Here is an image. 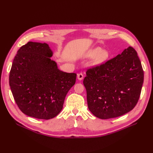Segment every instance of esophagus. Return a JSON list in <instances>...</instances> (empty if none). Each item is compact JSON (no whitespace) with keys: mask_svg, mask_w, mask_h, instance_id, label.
Returning <instances> with one entry per match:
<instances>
[{"mask_svg":"<svg viewBox=\"0 0 153 153\" xmlns=\"http://www.w3.org/2000/svg\"><path fill=\"white\" fill-rule=\"evenodd\" d=\"M77 78L79 80H82L84 78V75L82 73H79L77 74Z\"/></svg>","mask_w":153,"mask_h":153,"instance_id":"obj_1","label":"esophagus"}]
</instances>
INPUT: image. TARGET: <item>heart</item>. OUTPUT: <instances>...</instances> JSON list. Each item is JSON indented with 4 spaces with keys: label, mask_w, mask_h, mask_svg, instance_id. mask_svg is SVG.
I'll return each instance as SVG.
<instances>
[{
    "label": "heart",
    "mask_w": 153,
    "mask_h": 153,
    "mask_svg": "<svg viewBox=\"0 0 153 153\" xmlns=\"http://www.w3.org/2000/svg\"><path fill=\"white\" fill-rule=\"evenodd\" d=\"M102 50L100 48H97L91 52V55L92 56H95V55L98 54L99 53L100 54L94 61L93 62L94 64H95V65H99V64L103 63L104 61H105L107 59L108 57V53L107 51H102Z\"/></svg>",
    "instance_id": "1"
}]
</instances>
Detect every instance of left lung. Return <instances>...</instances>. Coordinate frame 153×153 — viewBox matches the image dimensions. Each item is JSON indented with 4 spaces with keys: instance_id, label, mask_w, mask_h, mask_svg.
<instances>
[{
    "instance_id": "1",
    "label": "left lung",
    "mask_w": 153,
    "mask_h": 153,
    "mask_svg": "<svg viewBox=\"0 0 153 153\" xmlns=\"http://www.w3.org/2000/svg\"><path fill=\"white\" fill-rule=\"evenodd\" d=\"M137 52L128 47L116 57L87 69L84 85L88 108L101 119L122 116L138 103L144 72Z\"/></svg>"
}]
</instances>
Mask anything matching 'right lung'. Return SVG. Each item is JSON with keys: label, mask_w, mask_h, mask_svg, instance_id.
Segmentation results:
<instances>
[{"label": "right lung", "mask_w": 153, "mask_h": 153, "mask_svg": "<svg viewBox=\"0 0 153 153\" xmlns=\"http://www.w3.org/2000/svg\"><path fill=\"white\" fill-rule=\"evenodd\" d=\"M48 44L29 42L17 51L9 84L20 110L29 117L49 120L61 111L66 95L75 84L76 73L58 69Z\"/></svg>", "instance_id": "add662e5"}]
</instances>
